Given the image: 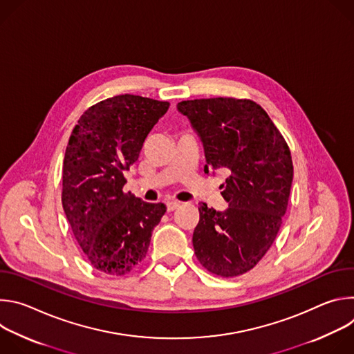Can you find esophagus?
<instances>
[{"label": "esophagus", "instance_id": "1", "mask_svg": "<svg viewBox=\"0 0 354 354\" xmlns=\"http://www.w3.org/2000/svg\"><path fill=\"white\" fill-rule=\"evenodd\" d=\"M179 206H180L179 201H168V203H167V210H168V212H174V210L178 209Z\"/></svg>", "mask_w": 354, "mask_h": 354}]
</instances>
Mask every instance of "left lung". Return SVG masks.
<instances>
[{"label":"left lung","mask_w":354,"mask_h":354,"mask_svg":"<svg viewBox=\"0 0 354 354\" xmlns=\"http://www.w3.org/2000/svg\"><path fill=\"white\" fill-rule=\"evenodd\" d=\"M185 115L205 147V172L223 169L224 212L200 203L193 232L198 262L221 277L255 268L274 242L292 182L290 148L261 105L250 99L182 100Z\"/></svg>","instance_id":"obj_1"}]
</instances>
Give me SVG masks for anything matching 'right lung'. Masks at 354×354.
I'll return each mask as SVG.
<instances>
[{"label": "right lung", "instance_id": "obj_1", "mask_svg": "<svg viewBox=\"0 0 354 354\" xmlns=\"http://www.w3.org/2000/svg\"><path fill=\"white\" fill-rule=\"evenodd\" d=\"M169 102L138 95L100 100L75 124L63 162L62 201L73 234L99 272L123 276L147 255L167 207L124 193L123 172L138 160Z\"/></svg>", "mask_w": 354, "mask_h": 354}]
</instances>
